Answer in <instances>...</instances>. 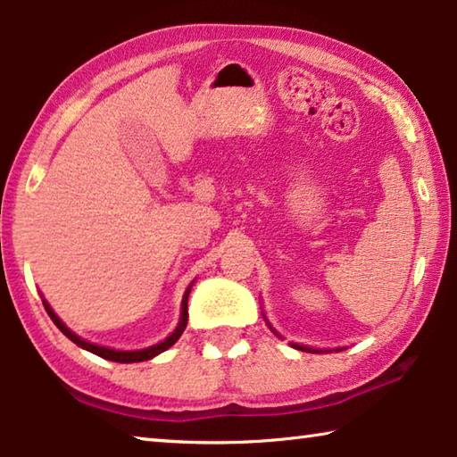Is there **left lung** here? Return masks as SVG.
Returning <instances> with one entry per match:
<instances>
[{
    "mask_svg": "<svg viewBox=\"0 0 457 457\" xmlns=\"http://www.w3.org/2000/svg\"><path fill=\"white\" fill-rule=\"evenodd\" d=\"M268 327L270 328H272V324H270L268 322ZM274 330V328H272ZM276 332V330H274ZM276 335H278V332H276ZM292 346H294V349H298V351H306V353H322L320 349H311V346H304V345H296V343H292ZM337 351H340V349H337ZM324 353H328V351H324Z\"/></svg>",
    "mask_w": 457,
    "mask_h": 457,
    "instance_id": "left-lung-1",
    "label": "left lung"
}]
</instances>
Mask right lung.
Instances as JSON below:
<instances>
[{
  "label": "right lung",
  "instance_id": "right-lung-1",
  "mask_svg": "<svg viewBox=\"0 0 457 457\" xmlns=\"http://www.w3.org/2000/svg\"><path fill=\"white\" fill-rule=\"evenodd\" d=\"M191 286H193V284H191ZM191 286H189V288L185 290V294H183V300H181V319H179V324H177V328L163 340V343L153 345V346H146V349H141V351H114V349H106V346L92 345V343H88V340H84V338H80L79 335H74V332H72L71 328H68L66 324L58 319L56 312L52 311L50 304L46 303V300H44V308H46V312L50 314L52 322L56 324V327H58L62 332H64V335H66L68 338H71L74 345L82 346L84 351H90V353L98 354V357L108 359V361H114V362H141V361H149V359H153V357H157L159 353L167 351L169 346H173V345L177 343V340H179V337L183 335L185 327H187V316H189V314H187V298H189Z\"/></svg>",
  "mask_w": 457,
  "mask_h": 457
}]
</instances>
